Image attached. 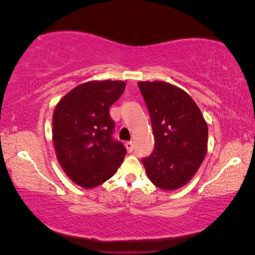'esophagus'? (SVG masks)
Segmentation results:
<instances>
[{
  "mask_svg": "<svg viewBox=\"0 0 255 255\" xmlns=\"http://www.w3.org/2000/svg\"><path fill=\"white\" fill-rule=\"evenodd\" d=\"M125 147H127L128 153H131L132 151H133V148H134V144L132 141H128L127 144H125Z\"/></svg>",
  "mask_w": 255,
  "mask_h": 255,
  "instance_id": "obj_1",
  "label": "esophagus"
}]
</instances>
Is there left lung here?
<instances>
[{
    "mask_svg": "<svg viewBox=\"0 0 255 255\" xmlns=\"http://www.w3.org/2000/svg\"><path fill=\"white\" fill-rule=\"evenodd\" d=\"M148 108L155 146L142 163L151 182L175 190L193 179L208 151V125L194 100L162 81L138 82Z\"/></svg>",
    "mask_w": 255,
    "mask_h": 255,
    "instance_id": "obj_1",
    "label": "left lung"
}]
</instances>
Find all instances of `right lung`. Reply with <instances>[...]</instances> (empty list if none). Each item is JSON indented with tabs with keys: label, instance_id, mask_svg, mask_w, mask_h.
I'll list each match as a JSON object with an SVG mask.
<instances>
[{
	"label": "right lung",
	"instance_id": "obj_1",
	"mask_svg": "<svg viewBox=\"0 0 255 255\" xmlns=\"http://www.w3.org/2000/svg\"><path fill=\"white\" fill-rule=\"evenodd\" d=\"M124 81H89L66 94L53 113L55 154L66 175L92 189L109 180L123 162L127 148L114 140L109 109L125 89Z\"/></svg>",
	"mask_w": 255,
	"mask_h": 255
}]
</instances>
